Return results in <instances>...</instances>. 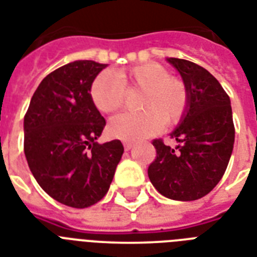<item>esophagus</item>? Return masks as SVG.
I'll use <instances>...</instances> for the list:
<instances>
[{"label": "esophagus", "mask_w": 257, "mask_h": 257, "mask_svg": "<svg viewBox=\"0 0 257 257\" xmlns=\"http://www.w3.org/2000/svg\"><path fill=\"white\" fill-rule=\"evenodd\" d=\"M124 148H125V151H131V149L133 148L132 141H124Z\"/></svg>", "instance_id": "1"}]
</instances>
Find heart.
I'll list each match as a JSON object with an SVG mask.
<instances>
[{"label":"heart","instance_id":"b5f03b06","mask_svg":"<svg viewBox=\"0 0 257 257\" xmlns=\"http://www.w3.org/2000/svg\"><path fill=\"white\" fill-rule=\"evenodd\" d=\"M125 86L140 89L139 113H120L109 121L110 136L135 141L156 133L165 124H172L183 116L187 108V88L171 72L157 62H148L116 74L100 73L90 86V98L100 112L110 113L124 102Z\"/></svg>","mask_w":257,"mask_h":257}]
</instances>
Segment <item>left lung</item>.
<instances>
[{
	"label": "left lung",
	"instance_id": "obj_1",
	"mask_svg": "<svg viewBox=\"0 0 257 257\" xmlns=\"http://www.w3.org/2000/svg\"><path fill=\"white\" fill-rule=\"evenodd\" d=\"M180 73L188 101L179 126L171 133L179 145L153 141L156 160L148 176L161 195L192 201L208 195L227 169L235 143L231 100L220 82L203 66L167 58Z\"/></svg>",
	"mask_w": 257,
	"mask_h": 257
}]
</instances>
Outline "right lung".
I'll list each match as a JSON object with an SVG mask.
<instances>
[{"label": "right lung", "mask_w": 257, "mask_h": 257, "mask_svg": "<svg viewBox=\"0 0 257 257\" xmlns=\"http://www.w3.org/2000/svg\"><path fill=\"white\" fill-rule=\"evenodd\" d=\"M105 68L78 60L56 69L36 89L24 118L30 172L50 197L68 207L100 201L124 153L120 140L97 143L105 118L90 98V86Z\"/></svg>", "instance_id": "obj_1"}]
</instances>
